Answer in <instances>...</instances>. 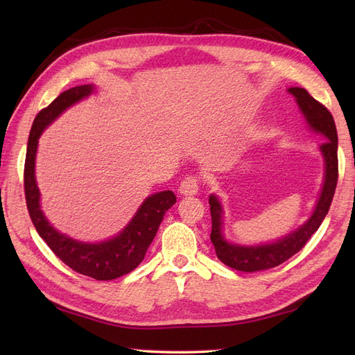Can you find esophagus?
<instances>
[{"instance_id": "esophagus-1", "label": "esophagus", "mask_w": 355, "mask_h": 355, "mask_svg": "<svg viewBox=\"0 0 355 355\" xmlns=\"http://www.w3.org/2000/svg\"><path fill=\"white\" fill-rule=\"evenodd\" d=\"M200 188V180L197 176H188L184 180L180 182L179 192L182 196L189 197V196H196Z\"/></svg>"}]
</instances>
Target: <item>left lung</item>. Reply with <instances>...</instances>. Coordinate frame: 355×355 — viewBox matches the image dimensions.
Returning a JSON list of instances; mask_svg holds the SVG:
<instances>
[{
    "label": "left lung",
    "mask_w": 355,
    "mask_h": 355,
    "mask_svg": "<svg viewBox=\"0 0 355 355\" xmlns=\"http://www.w3.org/2000/svg\"><path fill=\"white\" fill-rule=\"evenodd\" d=\"M288 92L296 98L299 108L305 115L309 127L326 137V142L321 144L320 146V151L323 154L326 163L323 189H321V194L317 201L313 216H311L302 227L293 232H290L277 243L254 247L231 244L223 239L222 206L216 197L210 196V240L214 245V250H216V256L219 257V261L237 271L254 272L268 270V268L282 265L293 254H296L299 250H302V247L320 228L321 222L324 220L326 214L330 209L333 196H335V189L338 184V133L335 120H333V116L326 106L315 101L305 89L292 87L288 89Z\"/></svg>",
    "instance_id": "8db88e82"
}]
</instances>
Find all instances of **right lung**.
<instances>
[{"label": "right lung", "instance_id": "add662e5", "mask_svg": "<svg viewBox=\"0 0 355 355\" xmlns=\"http://www.w3.org/2000/svg\"><path fill=\"white\" fill-rule=\"evenodd\" d=\"M93 92V85H78L60 93L47 108L41 110L31 127L28 139L24 185L26 206L32 223L40 237L47 243L59 259L75 272L87 275L94 280H114L132 272L144 261L149 244L153 243L164 213L176 202L171 191H161L148 197L137 210L132 222L116 237L89 244L72 240L65 234H59L42 214L40 209V191L35 182V154L38 137L42 130L75 102L81 101Z\"/></svg>", "mask_w": 355, "mask_h": 355}]
</instances>
